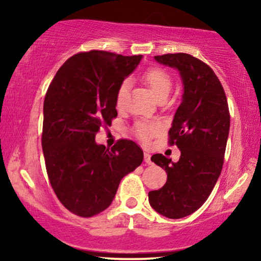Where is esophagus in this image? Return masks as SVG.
I'll list each match as a JSON object with an SVG mask.
<instances>
[{"label": "esophagus", "instance_id": "1", "mask_svg": "<svg viewBox=\"0 0 261 261\" xmlns=\"http://www.w3.org/2000/svg\"><path fill=\"white\" fill-rule=\"evenodd\" d=\"M144 158H145V163L148 164V165H151V164H152L151 154H149V153H147V152H145L144 153Z\"/></svg>", "mask_w": 261, "mask_h": 261}]
</instances>
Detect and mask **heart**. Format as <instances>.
<instances>
[{
	"label": "heart",
	"instance_id": "heart-1",
	"mask_svg": "<svg viewBox=\"0 0 261 261\" xmlns=\"http://www.w3.org/2000/svg\"><path fill=\"white\" fill-rule=\"evenodd\" d=\"M142 81L145 82L146 85L154 95L156 101L160 98H166L171 91V87H172V82L169 73L165 71L159 69V67H149L142 73ZM128 90H129V83L128 81H124L120 84L119 89L116 91V106L121 108L126 103ZM137 135L139 139L142 141H147L153 134L155 133V127L152 124L146 123H139L137 126Z\"/></svg>",
	"mask_w": 261,
	"mask_h": 261
}]
</instances>
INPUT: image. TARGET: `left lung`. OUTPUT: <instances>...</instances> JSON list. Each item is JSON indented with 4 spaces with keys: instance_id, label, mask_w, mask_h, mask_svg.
I'll use <instances>...</instances> for the list:
<instances>
[{
    "instance_id": "obj_1",
    "label": "left lung",
    "mask_w": 261,
    "mask_h": 261,
    "mask_svg": "<svg viewBox=\"0 0 261 261\" xmlns=\"http://www.w3.org/2000/svg\"><path fill=\"white\" fill-rule=\"evenodd\" d=\"M155 62L173 67L183 83L181 102L169 130L170 144L180 158L165 155L151 160L167 173L165 185L148 192L149 204L160 215L181 219L191 215L212 194L223 165L230 116L227 97L215 72L187 53L155 56Z\"/></svg>"
}]
</instances>
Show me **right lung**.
Segmentation results:
<instances>
[{
  "label": "right lung",
  "instance_id": "obj_1",
  "mask_svg": "<svg viewBox=\"0 0 261 261\" xmlns=\"http://www.w3.org/2000/svg\"><path fill=\"white\" fill-rule=\"evenodd\" d=\"M142 56L106 51L74 55L63 64L44 101L41 145L57 197L74 215L91 217L112 204L122 178L144 160L132 140L112 148L96 133L117 116L116 91Z\"/></svg>",
  "mask_w": 261,
  "mask_h": 261
}]
</instances>
